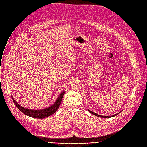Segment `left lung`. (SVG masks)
Instances as JSON below:
<instances>
[{
  "label": "left lung",
  "mask_w": 147,
  "mask_h": 147,
  "mask_svg": "<svg viewBox=\"0 0 147 147\" xmlns=\"http://www.w3.org/2000/svg\"><path fill=\"white\" fill-rule=\"evenodd\" d=\"M89 110V111L91 113H92V114H93V115H94L95 116H98V117H100V118H110V117H112V116H116L117 115H118L119 113H116V114H115V115H112V116H102V115H98V114H97V113H96L95 112H92V111H91L90 110H89V109H88Z\"/></svg>",
  "instance_id": "1"
}]
</instances>
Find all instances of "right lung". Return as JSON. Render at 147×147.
I'll use <instances>...</instances> for the list:
<instances>
[{
  "instance_id": "right-lung-1",
  "label": "right lung",
  "mask_w": 147,
  "mask_h": 147,
  "mask_svg": "<svg viewBox=\"0 0 147 147\" xmlns=\"http://www.w3.org/2000/svg\"><path fill=\"white\" fill-rule=\"evenodd\" d=\"M65 92L63 91L60 95L58 96V97L57 98L56 101L50 107L43 109H38V110H36V109H28V108H24L23 107L21 106L20 105H19L14 99V98L12 97L13 100L16 105V106L18 108V109L19 110H20L23 113L25 114L27 116H29L30 117H32V118H38V119H43V118H45L46 117H48L50 115H51L52 114H53L54 113H55L58 107H60L61 101H62V98L63 97V96Z\"/></svg>"
}]
</instances>
